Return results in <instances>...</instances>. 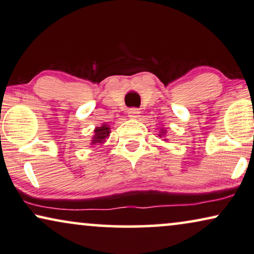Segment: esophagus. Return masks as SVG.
<instances>
[{
    "label": "esophagus",
    "instance_id": "34e87169",
    "mask_svg": "<svg viewBox=\"0 0 254 254\" xmlns=\"http://www.w3.org/2000/svg\"><path fill=\"white\" fill-rule=\"evenodd\" d=\"M139 114H140V111L138 110V109H134V108H132V109L127 110V116H129L130 118H137V117H139Z\"/></svg>",
    "mask_w": 254,
    "mask_h": 254
}]
</instances>
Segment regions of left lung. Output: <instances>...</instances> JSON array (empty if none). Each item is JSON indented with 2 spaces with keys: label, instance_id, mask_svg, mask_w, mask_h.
Wrapping results in <instances>:
<instances>
[{
  "label": "left lung",
  "instance_id": "8db88e82",
  "mask_svg": "<svg viewBox=\"0 0 254 254\" xmlns=\"http://www.w3.org/2000/svg\"><path fill=\"white\" fill-rule=\"evenodd\" d=\"M158 136L159 137H165V136H166V130H165V129H160V132H159V134H158ZM165 140H166V139H165Z\"/></svg>",
  "mask_w": 254,
  "mask_h": 254
}]
</instances>
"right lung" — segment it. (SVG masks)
<instances>
[{
	"instance_id": "right-lung-1",
	"label": "right lung",
	"mask_w": 254,
	"mask_h": 254,
	"mask_svg": "<svg viewBox=\"0 0 254 254\" xmlns=\"http://www.w3.org/2000/svg\"><path fill=\"white\" fill-rule=\"evenodd\" d=\"M110 134V127L108 124H102L94 129V134L90 140V145H101L106 143Z\"/></svg>"
}]
</instances>
